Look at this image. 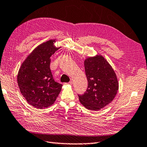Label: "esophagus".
I'll return each mask as SVG.
<instances>
[{
  "label": "esophagus",
  "mask_w": 147,
  "mask_h": 147,
  "mask_svg": "<svg viewBox=\"0 0 147 147\" xmlns=\"http://www.w3.org/2000/svg\"><path fill=\"white\" fill-rule=\"evenodd\" d=\"M73 84V82L72 81H69V82H65V83H64L65 85H67V84Z\"/></svg>",
  "instance_id": "obj_1"
}]
</instances>
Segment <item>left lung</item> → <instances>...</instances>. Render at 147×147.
<instances>
[{
	"label": "left lung",
	"mask_w": 147,
	"mask_h": 147,
	"mask_svg": "<svg viewBox=\"0 0 147 147\" xmlns=\"http://www.w3.org/2000/svg\"><path fill=\"white\" fill-rule=\"evenodd\" d=\"M88 81L86 92L78 95L82 106L91 111H99L114 100L119 90V82L112 67L102 55L84 60Z\"/></svg>",
	"instance_id": "8db88e82"
}]
</instances>
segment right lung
Segmentation results:
<instances>
[{
	"instance_id": "1",
	"label": "right lung",
	"mask_w": 147,
	"mask_h": 147,
	"mask_svg": "<svg viewBox=\"0 0 147 147\" xmlns=\"http://www.w3.org/2000/svg\"><path fill=\"white\" fill-rule=\"evenodd\" d=\"M56 40L39 45L22 64L17 74L20 92L27 102L38 109L53 104L63 85L55 82L50 67V57L61 47H56Z\"/></svg>"
}]
</instances>
